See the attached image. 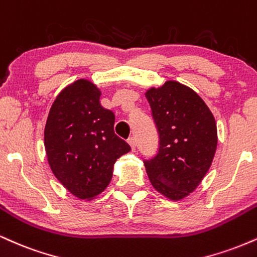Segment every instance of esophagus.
Instances as JSON below:
<instances>
[{
    "instance_id": "34e87169",
    "label": "esophagus",
    "mask_w": 257,
    "mask_h": 257,
    "mask_svg": "<svg viewBox=\"0 0 257 257\" xmlns=\"http://www.w3.org/2000/svg\"><path fill=\"white\" fill-rule=\"evenodd\" d=\"M127 142H128L130 147H131V149L132 150H136V138L135 137H130L128 140H127Z\"/></svg>"
}]
</instances>
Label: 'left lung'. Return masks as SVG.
I'll list each match as a JSON object with an SVG mask.
<instances>
[{
    "instance_id": "left-lung-1",
    "label": "left lung",
    "mask_w": 257,
    "mask_h": 257,
    "mask_svg": "<svg viewBox=\"0 0 257 257\" xmlns=\"http://www.w3.org/2000/svg\"><path fill=\"white\" fill-rule=\"evenodd\" d=\"M159 134V150L144 160L150 183L160 194L179 201L200 185L218 146L216 123L204 101L174 80L146 92Z\"/></svg>"
}]
</instances>
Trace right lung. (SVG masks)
Returning <instances> with one entry per match:
<instances>
[{"label":"right lung","mask_w":257,"mask_h":257,"mask_svg":"<svg viewBox=\"0 0 257 257\" xmlns=\"http://www.w3.org/2000/svg\"><path fill=\"white\" fill-rule=\"evenodd\" d=\"M90 80L66 86L51 105L44 147L54 176L80 200L90 201L110 183L114 164L131 147L114 134L115 115L99 103Z\"/></svg>","instance_id":"obj_1"}]
</instances>
